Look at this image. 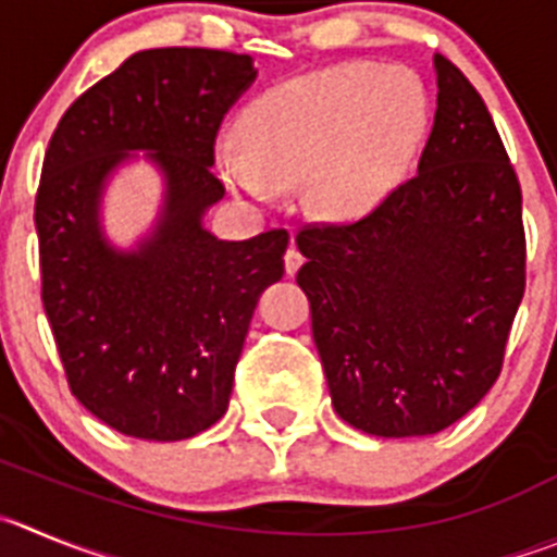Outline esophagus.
I'll return each mask as SVG.
<instances>
[{
  "label": "esophagus",
  "mask_w": 557,
  "mask_h": 557,
  "mask_svg": "<svg viewBox=\"0 0 557 557\" xmlns=\"http://www.w3.org/2000/svg\"><path fill=\"white\" fill-rule=\"evenodd\" d=\"M299 267H302V252L290 244L288 249H285V272L288 274H296L299 272Z\"/></svg>",
  "instance_id": "obj_1"
}]
</instances>
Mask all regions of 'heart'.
Returning a JSON list of instances; mask_svg holds the SVG:
<instances>
[{"label": "heart", "instance_id": "heart-1", "mask_svg": "<svg viewBox=\"0 0 557 557\" xmlns=\"http://www.w3.org/2000/svg\"><path fill=\"white\" fill-rule=\"evenodd\" d=\"M216 145L233 189L272 202L302 181L321 220H357L396 189L425 132V92L398 67L337 65L255 96Z\"/></svg>", "mask_w": 557, "mask_h": 557}]
</instances>
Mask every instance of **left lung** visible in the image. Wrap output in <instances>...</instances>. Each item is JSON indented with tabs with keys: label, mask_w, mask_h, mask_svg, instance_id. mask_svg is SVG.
Here are the masks:
<instances>
[{
	"label": "left lung",
	"mask_w": 557,
	"mask_h": 557,
	"mask_svg": "<svg viewBox=\"0 0 557 557\" xmlns=\"http://www.w3.org/2000/svg\"><path fill=\"white\" fill-rule=\"evenodd\" d=\"M418 175L351 225L299 231L332 407L373 436L448 429L500 376L524 294L522 191L492 114L434 54Z\"/></svg>",
	"instance_id": "obj_1"
}]
</instances>
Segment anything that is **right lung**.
I'll return each instance as SVG.
<instances>
[{"mask_svg": "<svg viewBox=\"0 0 557 557\" xmlns=\"http://www.w3.org/2000/svg\"><path fill=\"white\" fill-rule=\"evenodd\" d=\"M255 76L252 57L233 51H137L67 107L46 150L44 308L71 393L126 436L178 443L227 412L258 296L285 272V231L225 242L202 225L225 195L211 173L216 132ZM137 152L165 197L154 227L114 248L102 191Z\"/></svg>", "mask_w": 557, "mask_h": 557, "instance_id": "obj_1", "label": "right lung"}]
</instances>
